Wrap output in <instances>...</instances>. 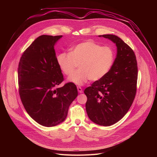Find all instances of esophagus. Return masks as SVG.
Wrapping results in <instances>:
<instances>
[{"mask_svg": "<svg viewBox=\"0 0 157 157\" xmlns=\"http://www.w3.org/2000/svg\"><path fill=\"white\" fill-rule=\"evenodd\" d=\"M77 89H78V91L79 93H82V89L80 86H77Z\"/></svg>", "mask_w": 157, "mask_h": 157, "instance_id": "34e87169", "label": "esophagus"}]
</instances>
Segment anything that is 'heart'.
Masks as SVG:
<instances>
[{
    "instance_id": "1",
    "label": "heart",
    "mask_w": 157,
    "mask_h": 157,
    "mask_svg": "<svg viewBox=\"0 0 157 157\" xmlns=\"http://www.w3.org/2000/svg\"><path fill=\"white\" fill-rule=\"evenodd\" d=\"M56 59L61 70L67 76L71 75L79 65L80 69L68 80L81 85L89 79L96 81L103 78L114 63V53L109 47L88 41L77 44L70 53L59 54Z\"/></svg>"
}]
</instances>
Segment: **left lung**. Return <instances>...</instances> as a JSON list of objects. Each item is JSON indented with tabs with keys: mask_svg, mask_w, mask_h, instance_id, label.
<instances>
[{
	"mask_svg": "<svg viewBox=\"0 0 157 157\" xmlns=\"http://www.w3.org/2000/svg\"><path fill=\"white\" fill-rule=\"evenodd\" d=\"M116 43L117 53L108 73L84 91L87 116L94 123L109 126L128 112L137 92V63L133 50L114 35H99Z\"/></svg>",
	"mask_w": 157,
	"mask_h": 157,
	"instance_id": "obj_1",
	"label": "left lung"
}]
</instances>
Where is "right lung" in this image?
<instances>
[{
    "label": "right lung",
    "mask_w": 157,
    "mask_h": 157,
    "mask_svg": "<svg viewBox=\"0 0 157 157\" xmlns=\"http://www.w3.org/2000/svg\"><path fill=\"white\" fill-rule=\"evenodd\" d=\"M62 35H41L22 54L18 68V93L29 115L45 127L63 122L78 96L76 85L66 83L59 67L55 44Z\"/></svg>",
    "instance_id": "add662e5"
}]
</instances>
